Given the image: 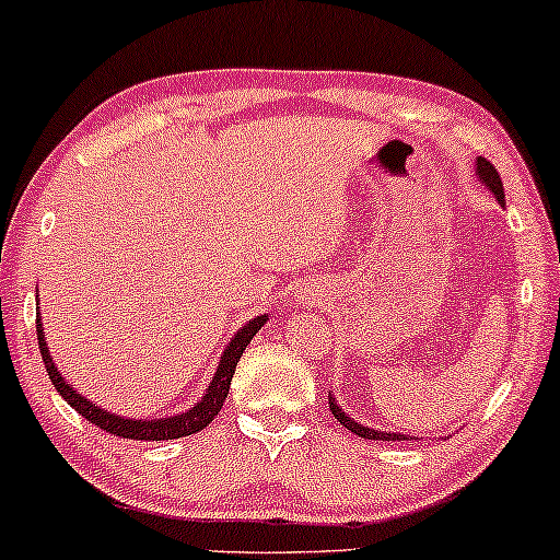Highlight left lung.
I'll use <instances>...</instances> for the list:
<instances>
[{"mask_svg": "<svg viewBox=\"0 0 560 560\" xmlns=\"http://www.w3.org/2000/svg\"><path fill=\"white\" fill-rule=\"evenodd\" d=\"M478 177H481V183H486V187H489V190L497 195V200L502 202L504 200V185H502V177H499V172H497V166H493L489 159H483V156H478ZM329 409H331V413H334V419H337L339 424H345L347 430L350 432H354V434H360V438H365V440H409L406 438V434H390V432H377V430H370V427H362V424H358V422H352L350 417H347V413L339 409L337 406V401H334V398L329 396Z\"/></svg>", "mask_w": 560, "mask_h": 560, "instance_id": "1", "label": "left lung"}]
</instances>
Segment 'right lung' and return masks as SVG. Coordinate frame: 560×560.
Segmentation results:
<instances>
[{"label":"right lung","mask_w":560,"mask_h":560,"mask_svg":"<svg viewBox=\"0 0 560 560\" xmlns=\"http://www.w3.org/2000/svg\"><path fill=\"white\" fill-rule=\"evenodd\" d=\"M265 322H267V316H257L254 322L246 324L234 339H231V345L226 347V352H223V358H221V365H218V370H215L213 383H210L206 396H202V401L198 406H192L190 411L177 413V417H172V419H151V422H141V419H120V417H115V413L90 404L82 394H77V390L71 388L61 375H58L54 360H50L46 339H43L40 318H35V329H38V347H40L43 365H46L50 383H54L58 394L67 398L71 409H77L86 419V422L100 427V430L113 434V438L136 440V442H164V440L187 438V434L206 430V427L213 422V417L221 411V406L229 396L231 377H234L238 358L244 354L246 345L252 342L254 334L262 329Z\"/></svg>","instance_id":"right-lung-1"}]
</instances>
